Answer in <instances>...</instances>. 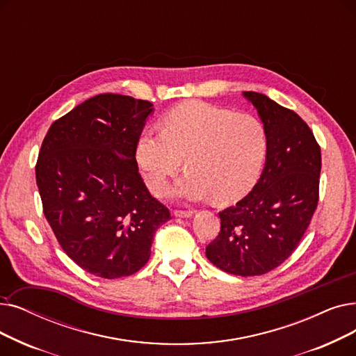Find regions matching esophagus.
Here are the masks:
<instances>
[{
	"mask_svg": "<svg viewBox=\"0 0 356 356\" xmlns=\"http://www.w3.org/2000/svg\"><path fill=\"white\" fill-rule=\"evenodd\" d=\"M173 213H175V216H179V218H191V216L193 215V211H180V209H176Z\"/></svg>",
	"mask_w": 356,
	"mask_h": 356,
	"instance_id": "esophagus-1",
	"label": "esophagus"
}]
</instances>
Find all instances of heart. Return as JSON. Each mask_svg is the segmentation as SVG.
I'll list each match as a JSON object with an SVG mask.
<instances>
[{
  "instance_id": "b5f03b06",
  "label": "heart",
  "mask_w": 356,
  "mask_h": 356,
  "mask_svg": "<svg viewBox=\"0 0 356 356\" xmlns=\"http://www.w3.org/2000/svg\"><path fill=\"white\" fill-rule=\"evenodd\" d=\"M134 157L152 192L165 186L184 159L188 172L176 183L173 196L234 204L250 193L264 172L268 132L253 115L188 102L163 116L161 131L140 132Z\"/></svg>"
}]
</instances>
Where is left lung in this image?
<instances>
[{
	"mask_svg": "<svg viewBox=\"0 0 356 356\" xmlns=\"http://www.w3.org/2000/svg\"><path fill=\"white\" fill-rule=\"evenodd\" d=\"M268 132V157L252 192L220 212L207 257L221 270L256 276L292 254L318 202L321 154L307 123L265 95L244 91Z\"/></svg>",
	"mask_w": 356,
	"mask_h": 356,
	"instance_id": "obj_1",
	"label": "left lung"
}]
</instances>
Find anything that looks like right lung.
<instances>
[{"mask_svg":"<svg viewBox=\"0 0 356 356\" xmlns=\"http://www.w3.org/2000/svg\"><path fill=\"white\" fill-rule=\"evenodd\" d=\"M152 112L147 100L95 96L55 120L39 151L36 183L46 220L75 264L104 280L140 270L157 228L170 220L134 157Z\"/></svg>","mask_w":356,"mask_h":356,"instance_id":"right-lung-1","label":"right lung"}]
</instances>
